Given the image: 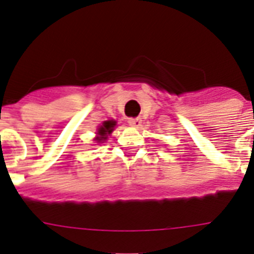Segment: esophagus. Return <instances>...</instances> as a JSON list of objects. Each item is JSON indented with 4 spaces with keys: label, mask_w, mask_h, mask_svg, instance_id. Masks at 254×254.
<instances>
[{
    "label": "esophagus",
    "mask_w": 254,
    "mask_h": 254,
    "mask_svg": "<svg viewBox=\"0 0 254 254\" xmlns=\"http://www.w3.org/2000/svg\"><path fill=\"white\" fill-rule=\"evenodd\" d=\"M127 123H129V125H131V127H139L140 125H142V120H140L139 118L129 119V120H127Z\"/></svg>",
    "instance_id": "obj_1"
}]
</instances>
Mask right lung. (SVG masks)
<instances>
[{
    "instance_id": "right-lung-1",
    "label": "right lung",
    "mask_w": 254,
    "mask_h": 254,
    "mask_svg": "<svg viewBox=\"0 0 254 254\" xmlns=\"http://www.w3.org/2000/svg\"><path fill=\"white\" fill-rule=\"evenodd\" d=\"M116 125V123L112 120H109V121H105L102 125H101L100 127H98V135L96 136V140L98 143L102 142V140H106L107 139V135L109 134L112 133V130H114V127Z\"/></svg>"
}]
</instances>
